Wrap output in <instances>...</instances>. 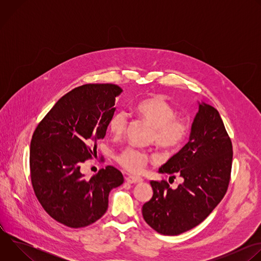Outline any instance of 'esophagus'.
<instances>
[{"mask_svg":"<svg viewBox=\"0 0 261 261\" xmlns=\"http://www.w3.org/2000/svg\"><path fill=\"white\" fill-rule=\"evenodd\" d=\"M126 180H127V182H129V184H137V182H141V181H142V178L139 177V176L129 175V176L126 177Z\"/></svg>","mask_w":261,"mask_h":261,"instance_id":"1","label":"esophagus"}]
</instances>
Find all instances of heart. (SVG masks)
I'll list each match as a JSON object with an SVG mask.
<instances>
[{
	"label": "heart",
	"mask_w": 261,
	"mask_h": 261,
	"mask_svg": "<svg viewBox=\"0 0 261 261\" xmlns=\"http://www.w3.org/2000/svg\"><path fill=\"white\" fill-rule=\"evenodd\" d=\"M136 113L145 122L152 125L151 140L159 146L171 150L178 146L189 131V122L176 117L175 109L161 96H154L141 100L136 105ZM129 125V118L125 111H118L109 121V130L116 137L123 136ZM147 155L136 147L128 146L118 155V162L128 171L138 173L143 170Z\"/></svg>",
	"instance_id": "1"
}]
</instances>
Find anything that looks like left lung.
Here are the masks:
<instances>
[{
	"mask_svg": "<svg viewBox=\"0 0 261 261\" xmlns=\"http://www.w3.org/2000/svg\"><path fill=\"white\" fill-rule=\"evenodd\" d=\"M198 105L189 141L159 168L184 182L173 190L166 180H151L154 194L142 206L145 222L164 236L200 224L224 197L230 180L231 140L218 110L204 102Z\"/></svg>",
	"mask_w": 261,
	"mask_h": 261,
	"instance_id": "obj_1",
	"label": "left lung"
}]
</instances>
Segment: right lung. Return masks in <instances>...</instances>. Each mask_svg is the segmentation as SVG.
Segmentation results:
<instances>
[{
  "mask_svg": "<svg viewBox=\"0 0 261 261\" xmlns=\"http://www.w3.org/2000/svg\"><path fill=\"white\" fill-rule=\"evenodd\" d=\"M123 90L111 84H89L63 96L37 126L30 146L33 189L45 212L71 228L99 220L107 211L111 189L124 181L122 172L106 166L90 179L81 164L96 152L116 111Z\"/></svg>",
  "mask_w": 261,
  "mask_h": 261,
  "instance_id": "1",
  "label": "right lung"
}]
</instances>
